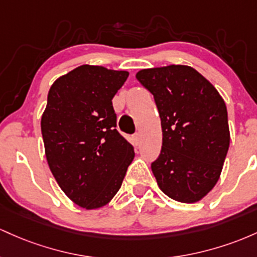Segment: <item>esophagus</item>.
<instances>
[{"instance_id": "esophagus-1", "label": "esophagus", "mask_w": 257, "mask_h": 257, "mask_svg": "<svg viewBox=\"0 0 257 257\" xmlns=\"http://www.w3.org/2000/svg\"><path fill=\"white\" fill-rule=\"evenodd\" d=\"M141 140H142V136H141L140 132H137V134L134 135V141H135V143L140 144V143H141Z\"/></svg>"}]
</instances>
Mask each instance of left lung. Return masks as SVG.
Masks as SVG:
<instances>
[{
	"label": "left lung",
	"instance_id": "1",
	"mask_svg": "<svg viewBox=\"0 0 257 257\" xmlns=\"http://www.w3.org/2000/svg\"><path fill=\"white\" fill-rule=\"evenodd\" d=\"M137 80L154 96L163 130L159 158L152 163L167 197L195 203L220 178L229 147L227 108L217 90L195 69H143Z\"/></svg>",
	"mask_w": 257,
	"mask_h": 257
}]
</instances>
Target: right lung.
Here are the masks:
<instances>
[{"label": "right lung", "mask_w": 257, "mask_h": 257, "mask_svg": "<svg viewBox=\"0 0 257 257\" xmlns=\"http://www.w3.org/2000/svg\"><path fill=\"white\" fill-rule=\"evenodd\" d=\"M127 71L81 65L51 86L42 114L46 158L62 191L76 205L98 209L120 189L134 147L119 134L113 97Z\"/></svg>", "instance_id": "1"}]
</instances>
